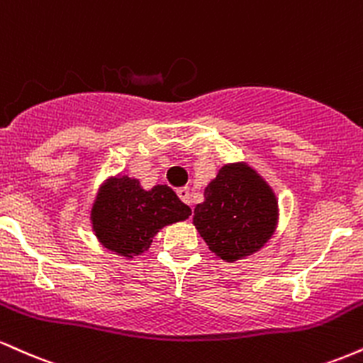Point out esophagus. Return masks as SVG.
<instances>
[{
    "label": "esophagus",
    "instance_id": "obj_1",
    "mask_svg": "<svg viewBox=\"0 0 363 363\" xmlns=\"http://www.w3.org/2000/svg\"><path fill=\"white\" fill-rule=\"evenodd\" d=\"M177 196L186 203V205H191V194H189V187H179L177 189Z\"/></svg>",
    "mask_w": 363,
    "mask_h": 363
}]
</instances>
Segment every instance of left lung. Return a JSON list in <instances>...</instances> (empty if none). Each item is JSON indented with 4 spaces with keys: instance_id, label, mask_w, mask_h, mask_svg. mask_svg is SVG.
Listing matches in <instances>:
<instances>
[{
    "instance_id": "8db88e82",
    "label": "left lung",
    "mask_w": 363,
    "mask_h": 363,
    "mask_svg": "<svg viewBox=\"0 0 363 363\" xmlns=\"http://www.w3.org/2000/svg\"><path fill=\"white\" fill-rule=\"evenodd\" d=\"M193 223L208 247L223 261L251 256L272 239L278 223L273 189L245 162L227 164L205 187Z\"/></svg>"
}]
</instances>
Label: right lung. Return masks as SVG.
Wrapping results in <instances>:
<instances>
[{
  "instance_id": "add662e5",
  "label": "right lung",
  "mask_w": 363,
  "mask_h": 363,
  "mask_svg": "<svg viewBox=\"0 0 363 363\" xmlns=\"http://www.w3.org/2000/svg\"><path fill=\"white\" fill-rule=\"evenodd\" d=\"M191 215L167 184L143 189L138 179L109 177L91 206V228L104 247L131 259L153 242L165 225L182 222Z\"/></svg>"
}]
</instances>
